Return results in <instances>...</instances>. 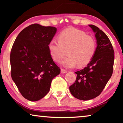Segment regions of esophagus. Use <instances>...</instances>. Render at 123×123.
Segmentation results:
<instances>
[{"label":"esophagus","mask_w":123,"mask_h":123,"mask_svg":"<svg viewBox=\"0 0 123 123\" xmlns=\"http://www.w3.org/2000/svg\"><path fill=\"white\" fill-rule=\"evenodd\" d=\"M67 72H68V71H67V70L64 69H61V73H63V74L67 73Z\"/></svg>","instance_id":"esophagus-1"}]
</instances>
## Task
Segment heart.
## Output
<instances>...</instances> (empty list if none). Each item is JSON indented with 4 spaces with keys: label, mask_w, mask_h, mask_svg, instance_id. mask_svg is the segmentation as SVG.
Segmentation results:
<instances>
[{
    "label": "heart",
    "mask_w": 123,
    "mask_h": 123,
    "mask_svg": "<svg viewBox=\"0 0 123 123\" xmlns=\"http://www.w3.org/2000/svg\"><path fill=\"white\" fill-rule=\"evenodd\" d=\"M48 49L51 58L58 63H61L67 51L68 56L62 62L65 68H73L77 64L82 67L87 65L95 55L96 41L81 30L70 28L59 35L58 42H50Z\"/></svg>",
    "instance_id": "b5f03b06"
}]
</instances>
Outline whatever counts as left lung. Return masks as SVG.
<instances>
[{
	"mask_svg": "<svg viewBox=\"0 0 123 123\" xmlns=\"http://www.w3.org/2000/svg\"><path fill=\"white\" fill-rule=\"evenodd\" d=\"M88 26L95 33L96 50L87 66L75 72L76 80L69 87L74 97L84 101L93 99L101 93L111 77L114 62V51L107 35L95 25Z\"/></svg>",
	"mask_w": 123,
	"mask_h": 123,
	"instance_id": "1",
	"label": "left lung"
}]
</instances>
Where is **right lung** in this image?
I'll return each mask as SVG.
<instances>
[{
    "label": "right lung",
    "instance_id": "add662e5",
    "mask_svg": "<svg viewBox=\"0 0 123 123\" xmlns=\"http://www.w3.org/2000/svg\"><path fill=\"white\" fill-rule=\"evenodd\" d=\"M57 31L54 27L33 24L24 28L12 48V78L21 95L31 101L49 92L53 79L60 72L50 55L48 45Z\"/></svg>",
    "mask_w": 123,
    "mask_h": 123
}]
</instances>
